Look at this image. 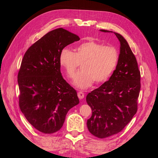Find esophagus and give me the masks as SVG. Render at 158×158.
<instances>
[{
    "label": "esophagus",
    "instance_id": "obj_1",
    "mask_svg": "<svg viewBox=\"0 0 158 158\" xmlns=\"http://www.w3.org/2000/svg\"><path fill=\"white\" fill-rule=\"evenodd\" d=\"M78 97L80 99H83L84 98V94L82 92H81V91H80V92H78Z\"/></svg>",
    "mask_w": 158,
    "mask_h": 158
}]
</instances>
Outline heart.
Instances as JSON below:
<instances>
[{
	"label": "heart",
	"instance_id": "b5f03b06",
	"mask_svg": "<svg viewBox=\"0 0 158 158\" xmlns=\"http://www.w3.org/2000/svg\"><path fill=\"white\" fill-rule=\"evenodd\" d=\"M118 60L119 52L115 47L93 41L80 44L74 52L63 49L59 55V64L69 78L73 77L81 64V71L73 81L80 89L90 87L94 82L97 84L106 82L115 70Z\"/></svg>",
	"mask_w": 158,
	"mask_h": 158
}]
</instances>
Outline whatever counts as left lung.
Returning a JSON list of instances; mask_svg holds the SVG:
<instances>
[{"instance_id": "left-lung-1", "label": "left lung", "mask_w": 158, "mask_h": 158, "mask_svg": "<svg viewBox=\"0 0 158 158\" xmlns=\"http://www.w3.org/2000/svg\"><path fill=\"white\" fill-rule=\"evenodd\" d=\"M114 33L121 44L116 69L108 81L86 96L92 111L87 127L89 132L99 138L116 135L131 121L137 111L140 90V72L136 57L125 38Z\"/></svg>"}]
</instances>
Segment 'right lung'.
I'll use <instances>...</instances> for the list:
<instances>
[{
    "label": "right lung",
    "instance_id": "right-lung-1",
    "mask_svg": "<svg viewBox=\"0 0 158 158\" xmlns=\"http://www.w3.org/2000/svg\"><path fill=\"white\" fill-rule=\"evenodd\" d=\"M79 40L78 35L58 28L33 44L23 57L18 74L19 106L27 121L43 133L59 131L68 111L79 103L59 64L60 51Z\"/></svg>",
    "mask_w": 158,
    "mask_h": 158
}]
</instances>
